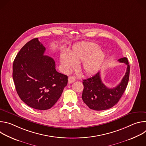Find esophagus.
Listing matches in <instances>:
<instances>
[{
  "label": "esophagus",
  "mask_w": 146,
  "mask_h": 146,
  "mask_svg": "<svg viewBox=\"0 0 146 146\" xmlns=\"http://www.w3.org/2000/svg\"><path fill=\"white\" fill-rule=\"evenodd\" d=\"M75 81V78L73 77H69L68 78V83L69 84H70V83H72Z\"/></svg>",
  "instance_id": "esophagus-1"
}]
</instances>
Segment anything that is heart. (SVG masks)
<instances>
[{
  "mask_svg": "<svg viewBox=\"0 0 146 146\" xmlns=\"http://www.w3.org/2000/svg\"><path fill=\"white\" fill-rule=\"evenodd\" d=\"M93 43L84 42L76 44L68 54L63 52L60 54V61L64 70L69 72L79 64L80 70L86 74L96 73L102 66L105 58L104 52Z\"/></svg>",
  "mask_w": 146,
  "mask_h": 146,
  "instance_id": "b5f03b06",
  "label": "heart"
}]
</instances>
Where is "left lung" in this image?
I'll return each instance as SVG.
<instances>
[{
  "mask_svg": "<svg viewBox=\"0 0 146 146\" xmlns=\"http://www.w3.org/2000/svg\"><path fill=\"white\" fill-rule=\"evenodd\" d=\"M127 65V72L119 84L113 88H109L102 81L100 72L83 80L84 90L82 99L90 109L94 110H104L113 107L118 103L125 90L129 78L130 66L126 57L118 60Z\"/></svg>",
  "mask_w": 146,
  "mask_h": 146,
  "instance_id": "left-lung-1",
  "label": "left lung"
}]
</instances>
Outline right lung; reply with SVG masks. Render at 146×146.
<instances>
[{"mask_svg":"<svg viewBox=\"0 0 146 146\" xmlns=\"http://www.w3.org/2000/svg\"><path fill=\"white\" fill-rule=\"evenodd\" d=\"M45 51L35 38L20 50L13 66L18 96L28 106L40 110L51 108L68 84V76L56 70L54 60L44 55Z\"/></svg>","mask_w":146,"mask_h":146,"instance_id":"right-lung-1","label":"right lung"}]
</instances>
